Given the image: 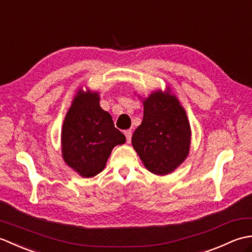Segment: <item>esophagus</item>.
<instances>
[{"instance_id": "1", "label": "esophagus", "mask_w": 252, "mask_h": 252, "mask_svg": "<svg viewBox=\"0 0 252 252\" xmlns=\"http://www.w3.org/2000/svg\"><path fill=\"white\" fill-rule=\"evenodd\" d=\"M125 135L126 137V142L130 143L131 142V137H132V131L131 130H126L125 131Z\"/></svg>"}]
</instances>
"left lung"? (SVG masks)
Instances as JSON below:
<instances>
[{
    "label": "left lung",
    "instance_id": "1",
    "mask_svg": "<svg viewBox=\"0 0 252 252\" xmlns=\"http://www.w3.org/2000/svg\"><path fill=\"white\" fill-rule=\"evenodd\" d=\"M133 147L151 172L164 175L189 155L190 127L174 95L155 92L144 101V117L132 135Z\"/></svg>",
    "mask_w": 252,
    "mask_h": 252
}]
</instances>
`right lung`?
<instances>
[{
  "instance_id": "1",
  "label": "right lung",
  "mask_w": 252,
  "mask_h": 252,
  "mask_svg": "<svg viewBox=\"0 0 252 252\" xmlns=\"http://www.w3.org/2000/svg\"><path fill=\"white\" fill-rule=\"evenodd\" d=\"M125 142L111 116L100 108L98 94L79 91L62 131L63 157L69 167L92 178L103 171L112 148Z\"/></svg>"
}]
</instances>
